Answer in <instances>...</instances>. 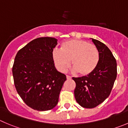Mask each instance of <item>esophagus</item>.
Returning a JSON list of instances; mask_svg holds the SVG:
<instances>
[{
  "mask_svg": "<svg viewBox=\"0 0 128 128\" xmlns=\"http://www.w3.org/2000/svg\"><path fill=\"white\" fill-rule=\"evenodd\" d=\"M66 78L68 79V80H71V77L70 76H68V75H67L66 76Z\"/></svg>",
  "mask_w": 128,
  "mask_h": 128,
  "instance_id": "34e87169",
  "label": "esophagus"
}]
</instances>
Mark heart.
<instances>
[{"instance_id":"obj_1","label":"heart","mask_w":128,"mask_h":128,"mask_svg":"<svg viewBox=\"0 0 128 128\" xmlns=\"http://www.w3.org/2000/svg\"><path fill=\"white\" fill-rule=\"evenodd\" d=\"M52 56L59 71H66L72 60L74 70L82 76H88L94 72L100 60L99 52L95 45L76 39L63 42L60 50H54Z\"/></svg>"}]
</instances>
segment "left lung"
<instances>
[{
	"instance_id": "8db88e82",
	"label": "left lung",
	"mask_w": 128,
	"mask_h": 128,
	"mask_svg": "<svg viewBox=\"0 0 128 128\" xmlns=\"http://www.w3.org/2000/svg\"><path fill=\"white\" fill-rule=\"evenodd\" d=\"M92 39L100 55L97 68L88 76L72 78L76 102L87 108L96 107L109 96L117 77V62L112 53L104 44Z\"/></svg>"
}]
</instances>
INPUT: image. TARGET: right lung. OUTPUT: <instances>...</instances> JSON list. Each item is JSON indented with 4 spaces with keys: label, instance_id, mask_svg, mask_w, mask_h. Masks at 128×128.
Masks as SVG:
<instances>
[{
    "label": "right lung",
    "instance_id": "add662e5",
    "mask_svg": "<svg viewBox=\"0 0 128 128\" xmlns=\"http://www.w3.org/2000/svg\"><path fill=\"white\" fill-rule=\"evenodd\" d=\"M57 40L41 37L18 52L12 67L16 89L24 102L34 110L45 111L57 106L65 74L55 68L52 51Z\"/></svg>",
    "mask_w": 128,
    "mask_h": 128
}]
</instances>
